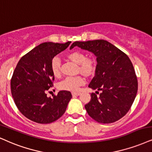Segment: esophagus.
I'll list each match as a JSON object with an SVG mask.
<instances>
[{
	"label": "esophagus",
	"instance_id": "obj_1",
	"mask_svg": "<svg viewBox=\"0 0 152 152\" xmlns=\"http://www.w3.org/2000/svg\"><path fill=\"white\" fill-rule=\"evenodd\" d=\"M81 94L80 92H72V96H79V95Z\"/></svg>",
	"mask_w": 152,
	"mask_h": 152
}]
</instances>
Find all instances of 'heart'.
<instances>
[{"label": "heart", "mask_w": 152, "mask_h": 152, "mask_svg": "<svg viewBox=\"0 0 152 152\" xmlns=\"http://www.w3.org/2000/svg\"><path fill=\"white\" fill-rule=\"evenodd\" d=\"M67 58L73 63L78 64L77 70L87 75H90L96 69V62L93 58H86L85 54L79 50H74L67 55ZM50 70L56 77L61 75V61L58 57H54L50 62ZM85 79L81 75L67 77L58 84L61 90L77 91L80 87L84 85Z\"/></svg>", "instance_id": "heart-1"}]
</instances>
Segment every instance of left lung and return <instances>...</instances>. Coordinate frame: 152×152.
<instances>
[{
    "label": "left lung",
    "mask_w": 152,
    "mask_h": 152,
    "mask_svg": "<svg viewBox=\"0 0 152 152\" xmlns=\"http://www.w3.org/2000/svg\"><path fill=\"white\" fill-rule=\"evenodd\" d=\"M75 46L96 57L95 75L89 87L102 92L99 96L91 93L90 102L85 106L87 113L98 123L118 121L130 110L137 92V79L132 62L119 48L103 39L75 42L70 48Z\"/></svg>",
    "instance_id": "1"
}]
</instances>
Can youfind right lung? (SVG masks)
<instances>
[{
    "label": "right lung",
    "instance_id": "add662e5",
    "mask_svg": "<svg viewBox=\"0 0 152 152\" xmlns=\"http://www.w3.org/2000/svg\"><path fill=\"white\" fill-rule=\"evenodd\" d=\"M70 43L41 44L22 56L13 72L10 87L15 104L22 115L35 123L47 124L60 118L72 98L70 91L65 90L53 98L46 94L54 80L50 62Z\"/></svg>",
    "mask_w": 152,
    "mask_h": 152
}]
</instances>
